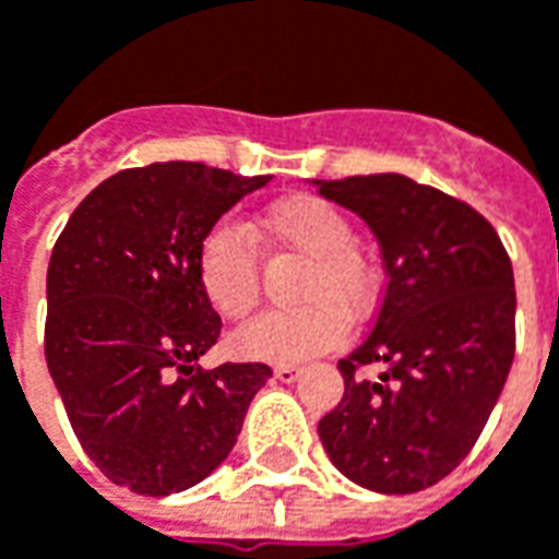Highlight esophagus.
I'll return each mask as SVG.
<instances>
[{
	"label": "esophagus",
	"mask_w": 559,
	"mask_h": 559,
	"mask_svg": "<svg viewBox=\"0 0 559 559\" xmlns=\"http://www.w3.org/2000/svg\"><path fill=\"white\" fill-rule=\"evenodd\" d=\"M299 374H302V368H296V365H278L275 368V380H281V383H296Z\"/></svg>",
	"instance_id": "1"
}]
</instances>
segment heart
Listing matches in <instances>:
<instances>
[{"mask_svg":"<svg viewBox=\"0 0 559 559\" xmlns=\"http://www.w3.org/2000/svg\"><path fill=\"white\" fill-rule=\"evenodd\" d=\"M260 230L269 242L308 257L299 278V308L266 311L233 335L239 356L260 362H299L332 350L347 332V311L362 314L374 299V266L353 242L350 218L329 200L284 197L263 212ZM197 281L209 305L239 320L257 305V257L233 218L215 221L197 248Z\"/></svg>","mask_w":559,"mask_h":559,"instance_id":"heart-1","label":"heart"}]
</instances>
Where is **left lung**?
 Instances as JSON below:
<instances>
[{
  "label": "left lung",
  "instance_id": "1",
  "mask_svg": "<svg viewBox=\"0 0 559 559\" xmlns=\"http://www.w3.org/2000/svg\"><path fill=\"white\" fill-rule=\"evenodd\" d=\"M371 227L386 293L371 335L341 359L344 399L317 433L377 493L431 488L467 457L515 359V278L479 212L401 173L314 179ZM371 364L374 381L355 371Z\"/></svg>",
  "mask_w": 559,
  "mask_h": 559
}]
</instances>
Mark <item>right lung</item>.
Listing matches in <instances>:
<instances>
[{
    "label": "right lung",
    "instance_id": "obj_1",
    "mask_svg": "<svg viewBox=\"0 0 559 559\" xmlns=\"http://www.w3.org/2000/svg\"><path fill=\"white\" fill-rule=\"evenodd\" d=\"M269 176L164 160L104 179L68 218L47 269L44 353L95 467L167 497L230 455L263 362L200 368L221 317L200 290L197 248Z\"/></svg>",
    "mask_w": 559,
    "mask_h": 559
}]
</instances>
